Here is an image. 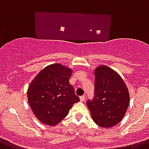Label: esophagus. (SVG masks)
I'll use <instances>...</instances> for the list:
<instances>
[{"instance_id": "obj_1", "label": "esophagus", "mask_w": 149, "mask_h": 149, "mask_svg": "<svg viewBox=\"0 0 149 149\" xmlns=\"http://www.w3.org/2000/svg\"><path fill=\"white\" fill-rule=\"evenodd\" d=\"M79 99H80L81 102H84L85 101V96L84 95H82L79 97Z\"/></svg>"}]
</instances>
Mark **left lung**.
Instances as JSON below:
<instances>
[{"label":"left lung","instance_id":"1","mask_svg":"<svg viewBox=\"0 0 149 149\" xmlns=\"http://www.w3.org/2000/svg\"><path fill=\"white\" fill-rule=\"evenodd\" d=\"M95 97L87 101L96 124L110 128L120 122L130 104V94L124 81L116 71L102 65L95 69Z\"/></svg>","mask_w":149,"mask_h":149}]
</instances>
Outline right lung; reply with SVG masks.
Wrapping results in <instances>:
<instances>
[{"label":"right lung","mask_w":149,"mask_h":149,"mask_svg":"<svg viewBox=\"0 0 149 149\" xmlns=\"http://www.w3.org/2000/svg\"><path fill=\"white\" fill-rule=\"evenodd\" d=\"M72 70L61 63L47 66L31 82L27 91L29 106L44 124L55 126L79 101L69 79Z\"/></svg>","instance_id":"right-lung-1"}]
</instances>
